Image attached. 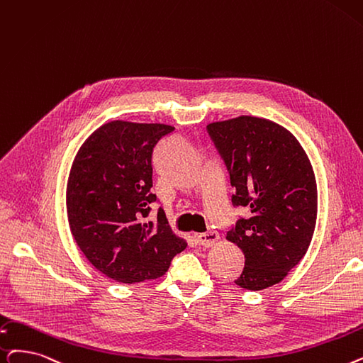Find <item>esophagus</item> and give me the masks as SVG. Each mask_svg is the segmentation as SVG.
Masks as SVG:
<instances>
[{"label":"esophagus","mask_w":363,"mask_h":363,"mask_svg":"<svg viewBox=\"0 0 363 363\" xmlns=\"http://www.w3.org/2000/svg\"><path fill=\"white\" fill-rule=\"evenodd\" d=\"M219 240V234L216 231H208V233H203L197 235V242L199 245L204 246V247H211L213 246L216 242Z\"/></svg>","instance_id":"obj_1"}]
</instances>
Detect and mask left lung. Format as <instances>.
<instances>
[{
    "mask_svg": "<svg viewBox=\"0 0 363 363\" xmlns=\"http://www.w3.org/2000/svg\"><path fill=\"white\" fill-rule=\"evenodd\" d=\"M230 173L234 206L249 208L227 240L245 267L235 285L262 291L281 281L310 246L318 218V186L308 157L283 125L240 116L208 125Z\"/></svg>",
    "mask_w": 363,
    "mask_h": 363,
    "instance_id": "1",
    "label": "left lung"
}]
</instances>
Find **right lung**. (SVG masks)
Segmentation results:
<instances>
[{"instance_id":"right-lung-1","label":"right lung","mask_w":363,"mask_h":363,"mask_svg":"<svg viewBox=\"0 0 363 363\" xmlns=\"http://www.w3.org/2000/svg\"><path fill=\"white\" fill-rule=\"evenodd\" d=\"M173 130L160 123L109 121L75 155L67 185L69 228L89 262L109 279L162 277L186 247L162 208L155 220H145L157 200L151 193L154 148Z\"/></svg>"}]
</instances>
